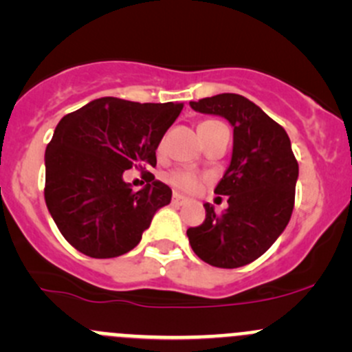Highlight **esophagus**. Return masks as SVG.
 <instances>
[{
    "mask_svg": "<svg viewBox=\"0 0 352 352\" xmlns=\"http://www.w3.org/2000/svg\"><path fill=\"white\" fill-rule=\"evenodd\" d=\"M173 204H179V206H182V204H186L187 201H189V199H187L186 196H182V194H179V192H173Z\"/></svg>",
    "mask_w": 352,
    "mask_h": 352,
    "instance_id": "esophagus-1",
    "label": "esophagus"
}]
</instances>
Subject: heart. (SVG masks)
Segmentation results:
<instances>
[{
  "label": "heart",
  "instance_id": "b5f03b06",
  "mask_svg": "<svg viewBox=\"0 0 352 352\" xmlns=\"http://www.w3.org/2000/svg\"><path fill=\"white\" fill-rule=\"evenodd\" d=\"M165 179L168 180L172 186L184 190H190V192L199 187V177L196 173L189 172V170H172V172L166 173Z\"/></svg>",
  "mask_w": 352,
  "mask_h": 352
}]
</instances>
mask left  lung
<instances>
[{"instance_id": "left-lung-1", "label": "left lung", "mask_w": 352, "mask_h": 352, "mask_svg": "<svg viewBox=\"0 0 352 352\" xmlns=\"http://www.w3.org/2000/svg\"><path fill=\"white\" fill-rule=\"evenodd\" d=\"M190 107L232 124L233 151L214 189L228 196V208L216 214L206 202L204 223L187 230L189 243L209 265L242 267L261 257L289 223L298 162L286 131L242 95L219 94Z\"/></svg>"}]
</instances>
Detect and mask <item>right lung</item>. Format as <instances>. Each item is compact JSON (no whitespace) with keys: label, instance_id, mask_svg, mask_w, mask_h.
Listing matches in <instances>:
<instances>
[{"label":"right lung","instance_id":"right-lung-1","mask_svg":"<svg viewBox=\"0 0 352 352\" xmlns=\"http://www.w3.org/2000/svg\"><path fill=\"white\" fill-rule=\"evenodd\" d=\"M182 104H140L116 97L91 100L56 126L45 150V204L63 236L94 258L119 257L141 242L172 189L148 168ZM145 172L138 193L123 180Z\"/></svg>","mask_w":352,"mask_h":352}]
</instances>
